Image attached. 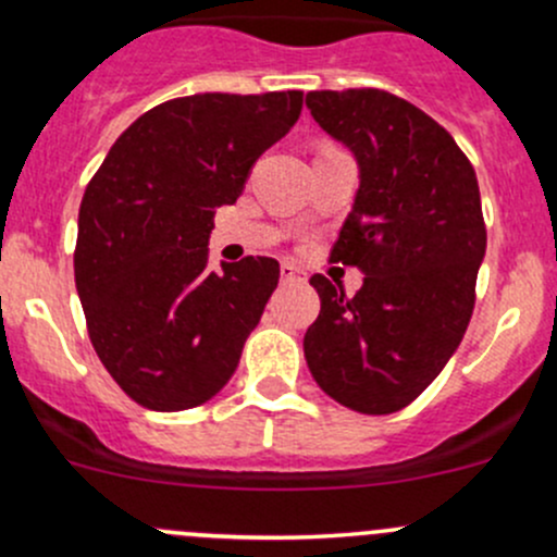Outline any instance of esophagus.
<instances>
[{"instance_id":"1","label":"esophagus","mask_w":557,"mask_h":557,"mask_svg":"<svg viewBox=\"0 0 557 557\" xmlns=\"http://www.w3.org/2000/svg\"><path fill=\"white\" fill-rule=\"evenodd\" d=\"M280 277H283V280H301V272L294 267V263H283V267H280Z\"/></svg>"}]
</instances>
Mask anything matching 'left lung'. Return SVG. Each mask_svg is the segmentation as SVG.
I'll return each instance as SVG.
<instances>
[{
  "label": "left lung",
  "mask_w": 557,
  "mask_h": 557,
  "mask_svg": "<svg viewBox=\"0 0 557 557\" xmlns=\"http://www.w3.org/2000/svg\"><path fill=\"white\" fill-rule=\"evenodd\" d=\"M307 107L358 164L331 261L367 274L356 296L310 280L320 314L307 367L342 407L391 414L440 377L466 334L487 245L480 185L450 134L393 94L312 91Z\"/></svg>",
  "instance_id": "1"
}]
</instances>
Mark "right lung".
Segmentation results:
<instances>
[{"label": "right lung", "mask_w": 557, "mask_h": 557, "mask_svg": "<svg viewBox=\"0 0 557 557\" xmlns=\"http://www.w3.org/2000/svg\"><path fill=\"white\" fill-rule=\"evenodd\" d=\"M301 91L194 94L139 115L88 183L75 285L99 361L153 412L210 401L277 288L280 263L210 269L212 218L301 115Z\"/></svg>", "instance_id": "right-lung-1"}]
</instances>
